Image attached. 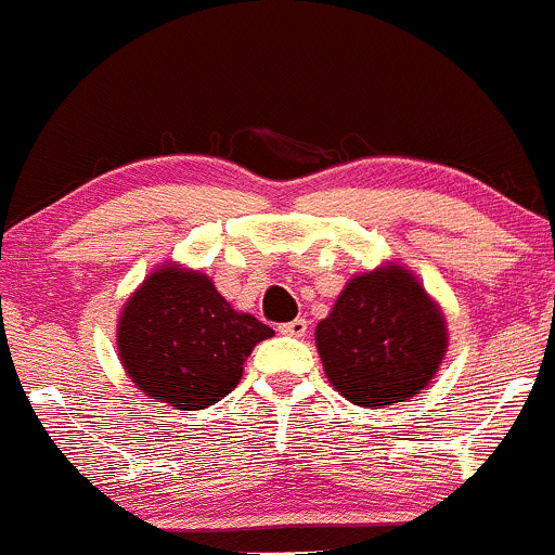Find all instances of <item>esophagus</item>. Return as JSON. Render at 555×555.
I'll use <instances>...</instances> for the list:
<instances>
[{"instance_id":"obj_1","label":"esophagus","mask_w":555,"mask_h":555,"mask_svg":"<svg viewBox=\"0 0 555 555\" xmlns=\"http://www.w3.org/2000/svg\"><path fill=\"white\" fill-rule=\"evenodd\" d=\"M307 320L305 318H296V320H291V323H283L280 325V334H285V336H305L307 334Z\"/></svg>"}]
</instances>
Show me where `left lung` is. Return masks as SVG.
Segmentation results:
<instances>
[{"label":"left lung","mask_w":555,"mask_h":555,"mask_svg":"<svg viewBox=\"0 0 555 555\" xmlns=\"http://www.w3.org/2000/svg\"><path fill=\"white\" fill-rule=\"evenodd\" d=\"M447 339L443 312L401 264L352 278L315 328L325 376L356 405L414 398L436 376Z\"/></svg>","instance_id":"obj_1"}]
</instances>
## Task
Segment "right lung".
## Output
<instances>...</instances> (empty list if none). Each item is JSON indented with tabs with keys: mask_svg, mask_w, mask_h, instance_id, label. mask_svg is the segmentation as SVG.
I'll list each match as a JSON object with an SVG mask.
<instances>
[{
	"mask_svg": "<svg viewBox=\"0 0 555 555\" xmlns=\"http://www.w3.org/2000/svg\"><path fill=\"white\" fill-rule=\"evenodd\" d=\"M272 334L261 320L232 310L208 275L163 264L125 301L117 347L139 390L197 411L235 390L245 358Z\"/></svg>",
	"mask_w": 555,
	"mask_h": 555,
	"instance_id": "obj_1",
	"label": "right lung"
}]
</instances>
